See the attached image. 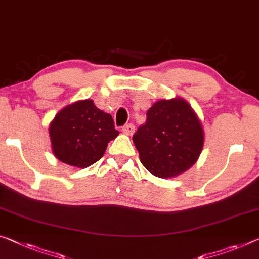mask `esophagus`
Instances as JSON below:
<instances>
[{
	"instance_id": "34e87169",
	"label": "esophagus",
	"mask_w": 259,
	"mask_h": 259,
	"mask_svg": "<svg viewBox=\"0 0 259 259\" xmlns=\"http://www.w3.org/2000/svg\"><path fill=\"white\" fill-rule=\"evenodd\" d=\"M121 131L127 135H132L135 131V126L133 124H126L125 126H122Z\"/></svg>"
}]
</instances>
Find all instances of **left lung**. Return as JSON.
<instances>
[{"instance_id":"obj_1","label":"left lung","mask_w":259,"mask_h":259,"mask_svg":"<svg viewBox=\"0 0 259 259\" xmlns=\"http://www.w3.org/2000/svg\"><path fill=\"white\" fill-rule=\"evenodd\" d=\"M133 142L150 174L170 178L197 162L204 146V131L184 99H162L147 111V120L134 133Z\"/></svg>"}]
</instances>
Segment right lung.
I'll list each match as a JSON object with an SVG mask.
<instances>
[{"instance_id": "add662e5", "label": "right lung", "mask_w": 259, "mask_h": 259, "mask_svg": "<svg viewBox=\"0 0 259 259\" xmlns=\"http://www.w3.org/2000/svg\"><path fill=\"white\" fill-rule=\"evenodd\" d=\"M118 134L111 114L97 109L90 99L66 106L50 125L55 157L77 168L101 160L107 143Z\"/></svg>"}]
</instances>
